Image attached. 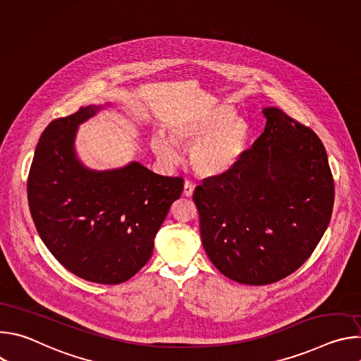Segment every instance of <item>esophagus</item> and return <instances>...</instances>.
I'll return each mask as SVG.
<instances>
[{
  "mask_svg": "<svg viewBox=\"0 0 361 361\" xmlns=\"http://www.w3.org/2000/svg\"><path fill=\"white\" fill-rule=\"evenodd\" d=\"M194 188H195V185L191 181H185L184 183V190H183L184 197H191L192 192H194Z\"/></svg>",
  "mask_w": 361,
  "mask_h": 361,
  "instance_id": "34e87169",
  "label": "esophagus"
}]
</instances>
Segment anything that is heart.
<instances>
[{
    "instance_id": "obj_1",
    "label": "heart",
    "mask_w": 361,
    "mask_h": 361,
    "mask_svg": "<svg viewBox=\"0 0 361 361\" xmlns=\"http://www.w3.org/2000/svg\"><path fill=\"white\" fill-rule=\"evenodd\" d=\"M248 124L233 116L226 106L176 118L167 137L152 134L149 147L157 159L167 164L177 161L176 145L190 148L188 161L202 177H216L234 169L250 144Z\"/></svg>"
}]
</instances>
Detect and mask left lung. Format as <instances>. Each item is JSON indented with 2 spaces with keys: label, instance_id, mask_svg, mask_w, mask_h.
I'll return each mask as SVG.
<instances>
[{
  "label": "left lung",
  "instance_id": "obj_1",
  "mask_svg": "<svg viewBox=\"0 0 361 361\" xmlns=\"http://www.w3.org/2000/svg\"><path fill=\"white\" fill-rule=\"evenodd\" d=\"M263 134L192 200L202 247L226 277L248 286L286 279L312 255L333 212L334 181L316 133L280 109H263Z\"/></svg>",
  "mask_w": 361,
  "mask_h": 361
}]
</instances>
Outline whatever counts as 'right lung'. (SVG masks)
Listing matches in <instances>:
<instances>
[{
    "mask_svg": "<svg viewBox=\"0 0 361 361\" xmlns=\"http://www.w3.org/2000/svg\"><path fill=\"white\" fill-rule=\"evenodd\" d=\"M99 109L81 107L44 130L28 174V204L41 240L68 271L120 284L149 260L184 184L137 161L107 171L84 167L74 148L77 128Z\"/></svg>",
    "mask_w": 361,
    "mask_h": 361,
    "instance_id": "obj_1",
    "label": "right lung"
}]
</instances>
